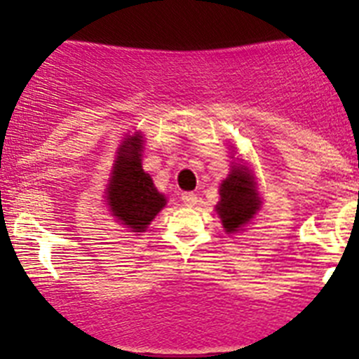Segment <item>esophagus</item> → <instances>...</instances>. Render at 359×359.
<instances>
[{"instance_id":"1","label":"esophagus","mask_w":359,"mask_h":359,"mask_svg":"<svg viewBox=\"0 0 359 359\" xmlns=\"http://www.w3.org/2000/svg\"><path fill=\"white\" fill-rule=\"evenodd\" d=\"M182 201L185 203L187 207H194L196 203H198V194H194V192H183Z\"/></svg>"}]
</instances>
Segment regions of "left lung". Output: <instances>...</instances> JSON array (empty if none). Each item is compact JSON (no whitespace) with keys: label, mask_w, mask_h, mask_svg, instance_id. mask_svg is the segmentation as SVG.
<instances>
[{"label":"left lung","mask_w":359,"mask_h":359,"mask_svg":"<svg viewBox=\"0 0 359 359\" xmlns=\"http://www.w3.org/2000/svg\"><path fill=\"white\" fill-rule=\"evenodd\" d=\"M221 201L217 203L219 217L226 231H237L248 223L259 210V196L253 187V176L243 167H233L219 189Z\"/></svg>","instance_id":"8db88e82"}]
</instances>
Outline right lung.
<instances>
[{
    "mask_svg": "<svg viewBox=\"0 0 359 359\" xmlns=\"http://www.w3.org/2000/svg\"><path fill=\"white\" fill-rule=\"evenodd\" d=\"M140 136H131L120 147L115 170L107 189L111 212L122 224L135 231H145L154 215L165 207V198L144 172L140 161Z\"/></svg>",
    "mask_w": 359,
    "mask_h": 359,
    "instance_id": "add662e5",
    "label": "right lung"
}]
</instances>
